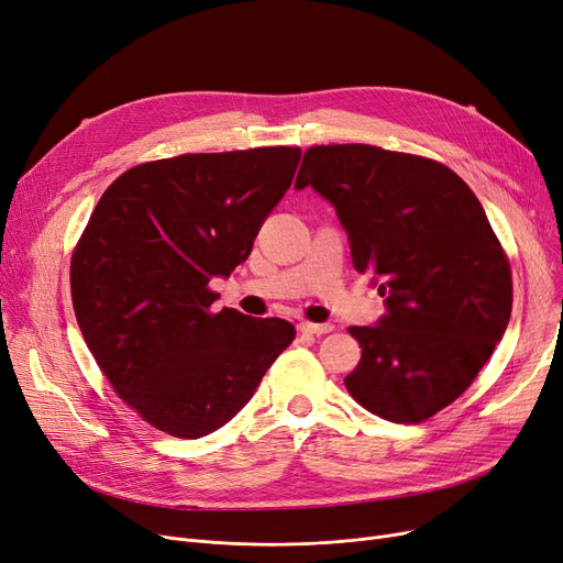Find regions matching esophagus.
Masks as SVG:
<instances>
[{"label":"esophagus","instance_id":"1","mask_svg":"<svg viewBox=\"0 0 563 563\" xmlns=\"http://www.w3.org/2000/svg\"><path fill=\"white\" fill-rule=\"evenodd\" d=\"M299 329L303 331V334L322 336V334H329V331H334V324H331V322H301Z\"/></svg>","mask_w":563,"mask_h":563}]
</instances>
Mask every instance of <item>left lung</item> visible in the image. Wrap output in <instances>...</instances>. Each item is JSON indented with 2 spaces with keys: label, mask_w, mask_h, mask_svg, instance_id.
I'll use <instances>...</instances> for the list:
<instances>
[{
  "label": "left lung",
  "mask_w": 563,
  "mask_h": 563,
  "mask_svg": "<svg viewBox=\"0 0 563 563\" xmlns=\"http://www.w3.org/2000/svg\"><path fill=\"white\" fill-rule=\"evenodd\" d=\"M308 185L385 297L376 327H350L362 360L347 391L391 422L431 418L466 391L510 320V264L483 203L448 166L362 143L308 148L295 190Z\"/></svg>",
  "instance_id": "left-lung-1"
}]
</instances>
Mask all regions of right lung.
Wrapping results in <instances>:
<instances>
[{
	"label": "right lung",
	"instance_id": "right-lung-1",
	"mask_svg": "<svg viewBox=\"0 0 563 563\" xmlns=\"http://www.w3.org/2000/svg\"><path fill=\"white\" fill-rule=\"evenodd\" d=\"M299 159L285 145L180 155L101 195L71 257V301L118 397L155 429L201 439L224 427L295 341L280 318L211 313L208 283L247 260Z\"/></svg>",
	"mask_w": 563,
	"mask_h": 563
}]
</instances>
